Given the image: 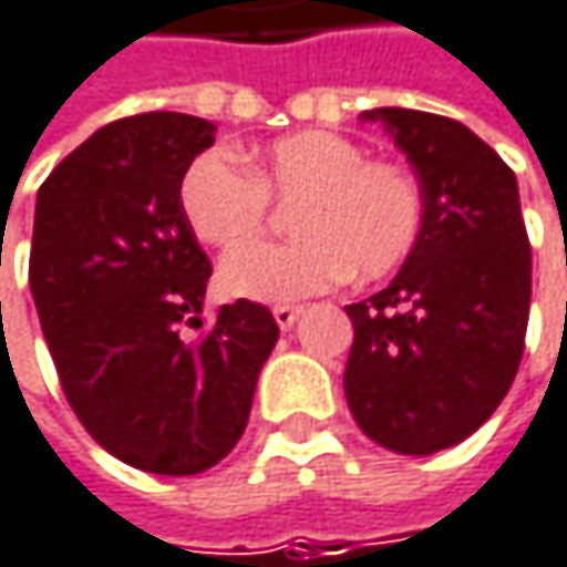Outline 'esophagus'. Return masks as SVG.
I'll return each instance as SVG.
<instances>
[{"mask_svg":"<svg viewBox=\"0 0 567 567\" xmlns=\"http://www.w3.org/2000/svg\"><path fill=\"white\" fill-rule=\"evenodd\" d=\"M272 317H276V323H279L282 330H291L295 320L301 317V308H298V305H279V308H272Z\"/></svg>","mask_w":567,"mask_h":567,"instance_id":"obj_1","label":"esophagus"}]
</instances>
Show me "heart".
I'll use <instances>...</instances> for the list:
<instances>
[{"label":"heart","instance_id":"b5f03b06","mask_svg":"<svg viewBox=\"0 0 567 567\" xmlns=\"http://www.w3.org/2000/svg\"><path fill=\"white\" fill-rule=\"evenodd\" d=\"M296 202L288 245L245 248L268 219V198ZM179 205L202 244L230 252L217 282L230 298L288 305L343 276L372 282L398 269L420 237L423 195L414 176L337 131H298L250 156L198 153L183 173Z\"/></svg>","mask_w":567,"mask_h":567}]
</instances>
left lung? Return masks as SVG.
<instances>
[{
	"label": "left lung",
	"mask_w": 567,
	"mask_h": 567,
	"mask_svg": "<svg viewBox=\"0 0 567 567\" xmlns=\"http://www.w3.org/2000/svg\"><path fill=\"white\" fill-rule=\"evenodd\" d=\"M408 153L423 195L414 250L379 295L347 305L343 391L369 440L433 455L472 436L514 384L533 252L514 169L462 121L372 109Z\"/></svg>",
	"instance_id": "1"
}]
</instances>
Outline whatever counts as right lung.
I'll return each mask as SVG.
<instances>
[{"label": "right lung", "instance_id": "right-lung-1", "mask_svg": "<svg viewBox=\"0 0 567 567\" xmlns=\"http://www.w3.org/2000/svg\"><path fill=\"white\" fill-rule=\"evenodd\" d=\"M215 131L179 112L112 121L34 205L28 282L63 394L102 450L153 475H198L237 446L279 340L269 308L247 298L183 340L185 323L202 327L212 262L179 183Z\"/></svg>", "mask_w": 567, "mask_h": 567}]
</instances>
